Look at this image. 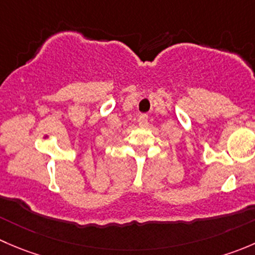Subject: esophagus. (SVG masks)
<instances>
[{
	"instance_id": "esophagus-1",
	"label": "esophagus",
	"mask_w": 255,
	"mask_h": 255,
	"mask_svg": "<svg viewBox=\"0 0 255 255\" xmlns=\"http://www.w3.org/2000/svg\"><path fill=\"white\" fill-rule=\"evenodd\" d=\"M138 122H139V126L145 127L148 125V115H140L139 118H138Z\"/></svg>"
}]
</instances>
